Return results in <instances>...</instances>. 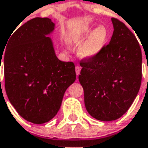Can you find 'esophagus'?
Instances as JSON below:
<instances>
[{"instance_id":"esophagus-1","label":"esophagus","mask_w":148,"mask_h":148,"mask_svg":"<svg viewBox=\"0 0 148 148\" xmlns=\"http://www.w3.org/2000/svg\"><path fill=\"white\" fill-rule=\"evenodd\" d=\"M81 66H75V71H76V74H77V75H78V74H80V72H81Z\"/></svg>"}]
</instances>
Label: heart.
Segmentation results:
<instances>
[{
  "instance_id": "1",
  "label": "heart",
  "mask_w": 148,
  "mask_h": 148,
  "mask_svg": "<svg viewBox=\"0 0 148 148\" xmlns=\"http://www.w3.org/2000/svg\"><path fill=\"white\" fill-rule=\"evenodd\" d=\"M108 30L103 26H99L91 34L87 40L80 49V54L83 57H93L100 52L108 38Z\"/></svg>"
}]
</instances>
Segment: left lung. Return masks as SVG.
<instances>
[{
    "label": "left lung",
    "instance_id": "left-lung-1",
    "mask_svg": "<svg viewBox=\"0 0 148 148\" xmlns=\"http://www.w3.org/2000/svg\"><path fill=\"white\" fill-rule=\"evenodd\" d=\"M110 43L93 57L80 61L78 77L86 110L103 121L121 118L137 96L142 79V53L138 40L122 22L111 18Z\"/></svg>",
    "mask_w": 148,
    "mask_h": 148
}]
</instances>
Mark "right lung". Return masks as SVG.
Returning a JSON list of instances; mask_svg holds the SVG:
<instances>
[{
  "label": "right lung",
  "mask_w": 148,
  "mask_h": 148,
  "mask_svg": "<svg viewBox=\"0 0 148 148\" xmlns=\"http://www.w3.org/2000/svg\"><path fill=\"white\" fill-rule=\"evenodd\" d=\"M54 27L49 18L30 19L11 34L4 53L8 98L18 114L34 124L54 118L76 79L74 63L60 61L47 37Z\"/></svg>",
  "instance_id": "obj_1"
}]
</instances>
